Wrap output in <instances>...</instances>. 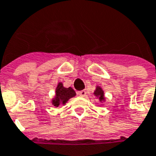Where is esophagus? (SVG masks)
Returning a JSON list of instances; mask_svg holds the SVG:
<instances>
[{"instance_id": "34e87169", "label": "esophagus", "mask_w": 156, "mask_h": 156, "mask_svg": "<svg viewBox=\"0 0 156 156\" xmlns=\"http://www.w3.org/2000/svg\"><path fill=\"white\" fill-rule=\"evenodd\" d=\"M78 94L79 96H81V97H85L86 94H87V92L85 91V90H82V91H79L78 92Z\"/></svg>"}]
</instances>
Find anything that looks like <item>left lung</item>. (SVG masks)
<instances>
[{"label": "left lung", "mask_w": 156, "mask_h": 156, "mask_svg": "<svg viewBox=\"0 0 156 156\" xmlns=\"http://www.w3.org/2000/svg\"><path fill=\"white\" fill-rule=\"evenodd\" d=\"M93 94H94V96H96L97 98H98L100 102H104L105 99H106L104 96V91L102 90V88L100 86H97L96 87V89Z\"/></svg>", "instance_id": "obj_1"}]
</instances>
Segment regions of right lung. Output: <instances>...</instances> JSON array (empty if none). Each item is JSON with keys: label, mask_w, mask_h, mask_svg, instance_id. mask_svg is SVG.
Instances as JSON below:
<instances>
[{"label": "right lung", "mask_w": 156, "mask_h": 156, "mask_svg": "<svg viewBox=\"0 0 156 156\" xmlns=\"http://www.w3.org/2000/svg\"><path fill=\"white\" fill-rule=\"evenodd\" d=\"M76 96L75 91L72 87H63V83H58L55 89V96L52 99V104L55 107H58L60 105L66 104L69 99Z\"/></svg>", "instance_id": "1"}]
</instances>
